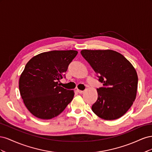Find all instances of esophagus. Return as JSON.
I'll return each instance as SVG.
<instances>
[{
  "mask_svg": "<svg viewBox=\"0 0 152 152\" xmlns=\"http://www.w3.org/2000/svg\"><path fill=\"white\" fill-rule=\"evenodd\" d=\"M77 91L78 93H79V94H82V93H84V91H81V90H79V89H77Z\"/></svg>",
  "mask_w": 152,
  "mask_h": 152,
  "instance_id": "34e87169",
  "label": "esophagus"
}]
</instances>
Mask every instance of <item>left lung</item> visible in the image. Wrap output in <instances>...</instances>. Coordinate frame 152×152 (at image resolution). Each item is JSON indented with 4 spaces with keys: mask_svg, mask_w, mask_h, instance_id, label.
Returning <instances> with one entry per match:
<instances>
[{
    "mask_svg": "<svg viewBox=\"0 0 152 152\" xmlns=\"http://www.w3.org/2000/svg\"><path fill=\"white\" fill-rule=\"evenodd\" d=\"M82 56L97 74L103 86L92 110L99 117L111 121L121 117L136 98L138 78L132 64L112 50H81Z\"/></svg>",
    "mask_w": 152,
    "mask_h": 152,
    "instance_id": "1",
    "label": "left lung"
}]
</instances>
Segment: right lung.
Listing matches in <instances>:
<instances>
[{
	"mask_svg": "<svg viewBox=\"0 0 152 152\" xmlns=\"http://www.w3.org/2000/svg\"><path fill=\"white\" fill-rule=\"evenodd\" d=\"M78 52L51 50L40 53L26 63L19 80L23 102L31 113L40 119L60 114L73 99L74 92L58 85Z\"/></svg>",
	"mask_w": 152,
	"mask_h": 152,
	"instance_id": "right-lung-1",
	"label": "right lung"
}]
</instances>
